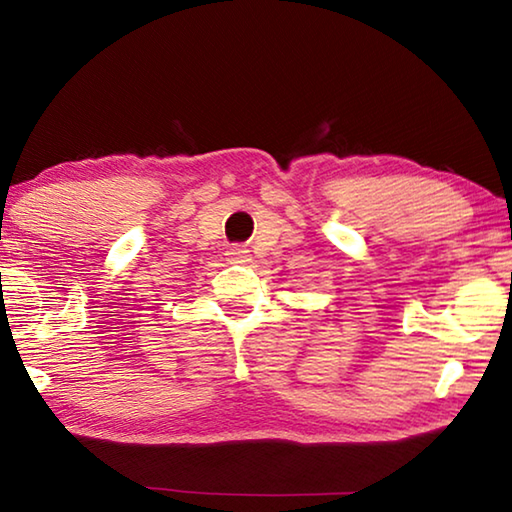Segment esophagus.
<instances>
[{"label":"esophagus","instance_id":"obj_1","mask_svg":"<svg viewBox=\"0 0 512 512\" xmlns=\"http://www.w3.org/2000/svg\"><path fill=\"white\" fill-rule=\"evenodd\" d=\"M228 257L235 259V262H248V250L246 248H230Z\"/></svg>","mask_w":512,"mask_h":512}]
</instances>
